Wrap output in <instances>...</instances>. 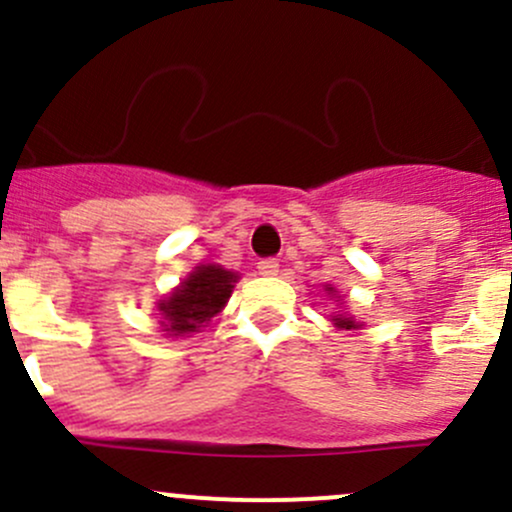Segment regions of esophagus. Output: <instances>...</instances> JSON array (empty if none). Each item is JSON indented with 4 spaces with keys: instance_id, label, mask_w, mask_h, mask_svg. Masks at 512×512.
Masks as SVG:
<instances>
[{
    "instance_id": "obj_1",
    "label": "esophagus",
    "mask_w": 512,
    "mask_h": 512,
    "mask_svg": "<svg viewBox=\"0 0 512 512\" xmlns=\"http://www.w3.org/2000/svg\"><path fill=\"white\" fill-rule=\"evenodd\" d=\"M257 272H260L262 277H274V274L279 272V262L272 260V257H267V260H260V262H257Z\"/></svg>"
}]
</instances>
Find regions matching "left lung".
<instances>
[{
    "label": "left lung",
    "instance_id": "1",
    "mask_svg": "<svg viewBox=\"0 0 512 512\" xmlns=\"http://www.w3.org/2000/svg\"><path fill=\"white\" fill-rule=\"evenodd\" d=\"M328 291H330V294H333V286H328ZM333 320H335V325H338V328H347V330H350V328H357V323H355V320H352V318L335 316Z\"/></svg>",
    "mask_w": 512,
    "mask_h": 512
}]
</instances>
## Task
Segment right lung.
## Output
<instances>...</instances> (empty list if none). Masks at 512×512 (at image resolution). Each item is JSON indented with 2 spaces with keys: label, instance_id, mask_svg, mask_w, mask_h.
<instances>
[{
  "label": "right lung",
  "instance_id": "1",
  "mask_svg": "<svg viewBox=\"0 0 512 512\" xmlns=\"http://www.w3.org/2000/svg\"><path fill=\"white\" fill-rule=\"evenodd\" d=\"M235 274L216 265H201L196 272L189 274L187 282H182L179 289L167 301L160 303V320L170 335H187L196 333L204 323L216 316L233 291Z\"/></svg>",
  "mask_w": 512,
  "mask_h": 512
}]
</instances>
